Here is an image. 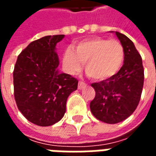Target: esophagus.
Returning <instances> with one entry per match:
<instances>
[{
	"label": "esophagus",
	"instance_id": "esophagus-1",
	"mask_svg": "<svg viewBox=\"0 0 156 156\" xmlns=\"http://www.w3.org/2000/svg\"><path fill=\"white\" fill-rule=\"evenodd\" d=\"M84 87H86V83H83V82L79 81V83H78V89H83Z\"/></svg>",
	"mask_w": 156,
	"mask_h": 156
}]
</instances>
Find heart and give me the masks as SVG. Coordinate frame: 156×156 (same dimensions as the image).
I'll return each mask as SVG.
<instances>
[{"mask_svg":"<svg viewBox=\"0 0 156 156\" xmlns=\"http://www.w3.org/2000/svg\"><path fill=\"white\" fill-rule=\"evenodd\" d=\"M124 48L117 40L94 37L78 42L74 51L68 48L62 58L69 74H77L85 63V71L93 79L104 81L117 74L123 65Z\"/></svg>","mask_w":156,"mask_h":156,"instance_id":"heart-1","label":"heart"}]
</instances>
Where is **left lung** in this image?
<instances>
[{
    "label": "left lung",
    "mask_w": 156,
    "mask_h": 156,
    "mask_svg": "<svg viewBox=\"0 0 156 156\" xmlns=\"http://www.w3.org/2000/svg\"><path fill=\"white\" fill-rule=\"evenodd\" d=\"M115 34L124 48V64L115 76L91 84L95 90L90 103L92 114L107 124L119 123L134 113L144 85L141 56L130 39L120 32Z\"/></svg>",
    "instance_id": "left-lung-1"
}]
</instances>
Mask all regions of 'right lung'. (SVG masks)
<instances>
[{
	"label": "right lung",
	"mask_w": 156,
	"mask_h": 156,
	"mask_svg": "<svg viewBox=\"0 0 156 156\" xmlns=\"http://www.w3.org/2000/svg\"><path fill=\"white\" fill-rule=\"evenodd\" d=\"M64 35L46 36L32 41L18 55L13 71L14 97L24 117L39 126L61 120L78 81L61 73L56 45Z\"/></svg>",
	"instance_id": "right-lung-1"
}]
</instances>
